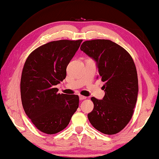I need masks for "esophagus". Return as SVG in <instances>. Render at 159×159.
<instances>
[{
  "label": "esophagus",
  "instance_id": "obj_1",
  "mask_svg": "<svg viewBox=\"0 0 159 159\" xmlns=\"http://www.w3.org/2000/svg\"><path fill=\"white\" fill-rule=\"evenodd\" d=\"M79 98L80 100H84V99H86L87 97L85 96H83V95H79Z\"/></svg>",
  "mask_w": 159,
  "mask_h": 159
}]
</instances>
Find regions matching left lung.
Here are the masks:
<instances>
[{"label": "left lung", "instance_id": "8db88e82", "mask_svg": "<svg viewBox=\"0 0 159 159\" xmlns=\"http://www.w3.org/2000/svg\"><path fill=\"white\" fill-rule=\"evenodd\" d=\"M81 51L94 59L98 76L105 82L102 100L92 97L94 109L88 114L92 125L105 134L120 132L131 120L139 84L134 62L125 49L110 40H86Z\"/></svg>", "mask_w": 159, "mask_h": 159}]
</instances>
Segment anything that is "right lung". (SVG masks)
Segmentation results:
<instances>
[{
	"label": "right lung",
	"instance_id": "right-lung-1",
	"mask_svg": "<svg viewBox=\"0 0 159 159\" xmlns=\"http://www.w3.org/2000/svg\"><path fill=\"white\" fill-rule=\"evenodd\" d=\"M83 40H60L39 47L25 63L20 80L22 105L40 132L54 134L66 127L79 107L78 95L58 93L55 85L66 77V68Z\"/></svg>",
	"mask_w": 159,
	"mask_h": 159
}]
</instances>
